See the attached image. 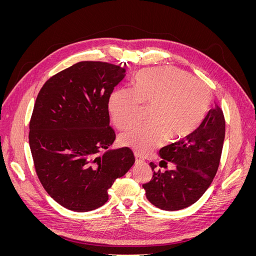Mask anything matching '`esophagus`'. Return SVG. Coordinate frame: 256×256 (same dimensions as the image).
<instances>
[{"label": "esophagus", "instance_id": "1", "mask_svg": "<svg viewBox=\"0 0 256 256\" xmlns=\"http://www.w3.org/2000/svg\"><path fill=\"white\" fill-rule=\"evenodd\" d=\"M134 158H136V164H141V162H143L144 161V159H143V157H141L140 154H134Z\"/></svg>", "mask_w": 256, "mask_h": 256}]
</instances>
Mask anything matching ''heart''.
<instances>
[{
	"label": "heart",
	"mask_w": 256,
	"mask_h": 256,
	"mask_svg": "<svg viewBox=\"0 0 256 256\" xmlns=\"http://www.w3.org/2000/svg\"><path fill=\"white\" fill-rule=\"evenodd\" d=\"M212 100V90L204 82L180 69L164 66L138 72L132 90L113 92L109 111L114 125L122 130L140 118V104L150 106V122L120 136L122 145L145 154L160 146L168 136L178 140L193 132L205 118Z\"/></svg>",
	"instance_id": "obj_1"
}]
</instances>
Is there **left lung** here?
I'll return each mask as SVG.
<instances>
[{
    "label": "left lung",
    "mask_w": 256,
    "mask_h": 256,
    "mask_svg": "<svg viewBox=\"0 0 256 256\" xmlns=\"http://www.w3.org/2000/svg\"><path fill=\"white\" fill-rule=\"evenodd\" d=\"M226 136V120L219 106L209 110L202 124L184 138L159 150L164 159L171 161L174 170L154 171L150 182L143 184L147 200L164 210H180L194 204L202 196L218 171Z\"/></svg>",
    "instance_id": "left-lung-1"
}]
</instances>
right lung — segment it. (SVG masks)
<instances>
[{
    "label": "right lung",
    "mask_w": 256,
    "mask_h": 256,
    "mask_svg": "<svg viewBox=\"0 0 256 256\" xmlns=\"http://www.w3.org/2000/svg\"><path fill=\"white\" fill-rule=\"evenodd\" d=\"M125 72L106 62H80L38 92L28 132L34 166L48 194L69 210L102 206L114 180L134 164L129 147L98 156L115 140L109 99Z\"/></svg>",
    "instance_id": "add662e5"
}]
</instances>
